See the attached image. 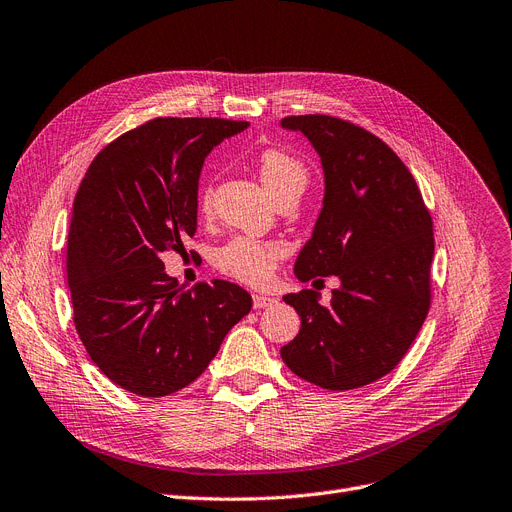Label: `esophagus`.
<instances>
[{"label": "esophagus", "instance_id": "34e87169", "mask_svg": "<svg viewBox=\"0 0 512 512\" xmlns=\"http://www.w3.org/2000/svg\"><path fill=\"white\" fill-rule=\"evenodd\" d=\"M252 302H254V308H271V306L277 304L275 298L264 296V294H254V296H252Z\"/></svg>", "mask_w": 512, "mask_h": 512}]
</instances>
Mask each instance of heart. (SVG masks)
I'll list each match as a JSON object with an SVG mask.
<instances>
[{
  "label": "heart",
  "mask_w": 512,
  "mask_h": 512,
  "mask_svg": "<svg viewBox=\"0 0 512 512\" xmlns=\"http://www.w3.org/2000/svg\"><path fill=\"white\" fill-rule=\"evenodd\" d=\"M256 168L264 189L271 193L273 200L285 196V193H298L300 196L306 189L308 173L304 164L281 150L262 152L258 156ZM200 206L204 212L208 210L210 189L202 193ZM279 258L281 250L275 243L237 235L229 239L223 248H218L214 260L221 273L248 285H262L271 279Z\"/></svg>",
  "instance_id": "1"
}]
</instances>
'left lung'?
<instances>
[{"label": "left lung", "instance_id": "1", "mask_svg": "<svg viewBox=\"0 0 512 512\" xmlns=\"http://www.w3.org/2000/svg\"><path fill=\"white\" fill-rule=\"evenodd\" d=\"M321 158L325 193L294 273L339 279L331 304L302 289L283 300L302 325L281 358L298 377L344 392L387 375L429 310L433 223L404 162L373 133L325 114L287 116ZM321 281V279H316Z\"/></svg>", "mask_w": 512, "mask_h": 512}]
</instances>
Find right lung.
Instances as JSON below:
<instances>
[{
  "label": "right lung",
  "mask_w": 512,
  "mask_h": 512,
  "mask_svg": "<svg viewBox=\"0 0 512 512\" xmlns=\"http://www.w3.org/2000/svg\"><path fill=\"white\" fill-rule=\"evenodd\" d=\"M250 123L154 118L97 154L72 204L66 273L75 327L100 371L162 398L196 381L252 296L212 279L183 291L162 254L198 227L206 156Z\"/></svg>",
  "instance_id": "add662e5"
}]
</instances>
